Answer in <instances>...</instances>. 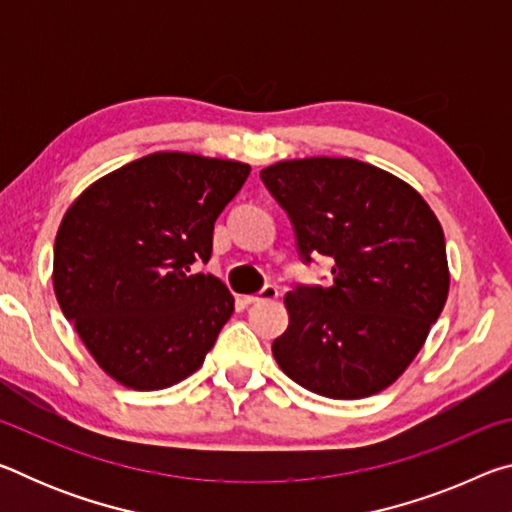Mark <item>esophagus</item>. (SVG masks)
Here are the masks:
<instances>
[{"instance_id":"34e87169","label":"esophagus","mask_w":512,"mask_h":512,"mask_svg":"<svg viewBox=\"0 0 512 512\" xmlns=\"http://www.w3.org/2000/svg\"><path fill=\"white\" fill-rule=\"evenodd\" d=\"M277 287L275 284H264V289L262 291H257V293H253V296H246V302L248 305H259V302H268V300H275L277 298Z\"/></svg>"}]
</instances>
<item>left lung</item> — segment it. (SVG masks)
Instances as JSON below:
<instances>
[{"instance_id":"1","label":"left lung","mask_w":512,"mask_h":512,"mask_svg":"<svg viewBox=\"0 0 512 512\" xmlns=\"http://www.w3.org/2000/svg\"><path fill=\"white\" fill-rule=\"evenodd\" d=\"M287 212L302 264L329 257L332 282L287 293L273 357L332 400L391 386L420 352L449 291L443 228L400 178L352 158L277 162L259 173Z\"/></svg>"}]
</instances>
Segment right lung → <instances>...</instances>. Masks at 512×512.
Instances as JSON below:
<instances>
[{
  "label": "right lung",
  "mask_w": 512,
  "mask_h": 512,
  "mask_svg": "<svg viewBox=\"0 0 512 512\" xmlns=\"http://www.w3.org/2000/svg\"><path fill=\"white\" fill-rule=\"evenodd\" d=\"M250 167L153 153L76 198L54 244V291L99 366L135 391H158L201 366L235 298L210 262L214 223Z\"/></svg>",
  "instance_id": "1"
}]
</instances>
